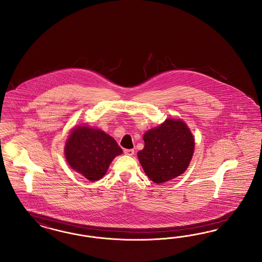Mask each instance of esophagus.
Wrapping results in <instances>:
<instances>
[{"mask_svg": "<svg viewBox=\"0 0 262 262\" xmlns=\"http://www.w3.org/2000/svg\"><path fill=\"white\" fill-rule=\"evenodd\" d=\"M124 151V155H129V156H132V155H134V149H124L123 150Z\"/></svg>", "mask_w": 262, "mask_h": 262, "instance_id": "1", "label": "esophagus"}]
</instances>
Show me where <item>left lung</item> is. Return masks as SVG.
I'll return each instance as SVG.
<instances>
[{"label":"left lung","mask_w":262,"mask_h":262,"mask_svg":"<svg viewBox=\"0 0 262 262\" xmlns=\"http://www.w3.org/2000/svg\"><path fill=\"white\" fill-rule=\"evenodd\" d=\"M145 147L138 152L146 176L156 184L183 174L192 158L193 136L184 121L167 119L144 135Z\"/></svg>","instance_id":"1"}]
</instances>
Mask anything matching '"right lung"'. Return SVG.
Returning <instances> with one entry per match:
<instances>
[{
  "label": "right lung",
  "instance_id": "1",
  "mask_svg": "<svg viewBox=\"0 0 262 262\" xmlns=\"http://www.w3.org/2000/svg\"><path fill=\"white\" fill-rule=\"evenodd\" d=\"M121 152L114 138L99 129L85 126L73 130L65 146L69 165L93 182L106 174L113 159Z\"/></svg>",
  "mask_w": 262,
  "mask_h": 262
}]
</instances>
